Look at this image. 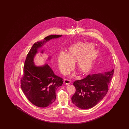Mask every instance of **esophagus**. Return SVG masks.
Returning a JSON list of instances; mask_svg holds the SVG:
<instances>
[{
	"label": "esophagus",
	"mask_w": 129,
	"mask_h": 129,
	"mask_svg": "<svg viewBox=\"0 0 129 129\" xmlns=\"http://www.w3.org/2000/svg\"><path fill=\"white\" fill-rule=\"evenodd\" d=\"M71 83V81L70 80L68 79H64V83L66 85H68L69 84H70Z\"/></svg>",
	"instance_id": "34e87169"
}]
</instances>
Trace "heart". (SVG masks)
I'll return each instance as SVG.
<instances>
[{"instance_id":"heart-1","label":"heart","mask_w":129,"mask_h":129,"mask_svg":"<svg viewBox=\"0 0 129 129\" xmlns=\"http://www.w3.org/2000/svg\"><path fill=\"white\" fill-rule=\"evenodd\" d=\"M91 43L79 42L74 44L69 50L68 54L61 52L58 57V63L61 72L68 74L77 60V66L82 73L90 71L93 62L98 56V52Z\"/></svg>"}]
</instances>
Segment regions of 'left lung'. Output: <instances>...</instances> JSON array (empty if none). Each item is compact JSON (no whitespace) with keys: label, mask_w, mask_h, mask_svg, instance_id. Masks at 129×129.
Wrapping results in <instances>:
<instances>
[{"label":"left lung","mask_w":129,"mask_h":129,"mask_svg":"<svg viewBox=\"0 0 129 129\" xmlns=\"http://www.w3.org/2000/svg\"><path fill=\"white\" fill-rule=\"evenodd\" d=\"M114 69L104 73L88 75L82 79L75 81L76 92L71 98L72 103L81 109L93 107L107 94Z\"/></svg>","instance_id":"left-lung-1"}]
</instances>
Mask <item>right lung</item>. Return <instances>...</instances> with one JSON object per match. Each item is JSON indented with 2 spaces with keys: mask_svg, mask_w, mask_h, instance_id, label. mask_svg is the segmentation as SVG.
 Listing matches in <instances>:
<instances>
[{
  "mask_svg": "<svg viewBox=\"0 0 129 129\" xmlns=\"http://www.w3.org/2000/svg\"><path fill=\"white\" fill-rule=\"evenodd\" d=\"M61 36H48L43 41L35 43L27 53L25 61L21 87L29 101L38 107H47L54 102L57 88L63 84V80L55 75L47 64L43 66H36L34 63V58L38 52V49L45 43ZM41 52L43 53V50Z\"/></svg>",
  "mask_w": 129,
  "mask_h": 129,
  "instance_id": "right-lung-1",
  "label": "right lung"
}]
</instances>
